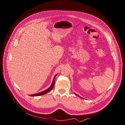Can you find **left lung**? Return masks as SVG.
<instances>
[{"mask_svg": "<svg viewBox=\"0 0 125 125\" xmlns=\"http://www.w3.org/2000/svg\"><path fill=\"white\" fill-rule=\"evenodd\" d=\"M75 94V95H77V96H79V97H81V98H82V97H80V96H79V95H78V94Z\"/></svg>", "mask_w": 125, "mask_h": 125, "instance_id": "1", "label": "left lung"}]
</instances>
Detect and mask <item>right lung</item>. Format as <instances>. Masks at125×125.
<instances>
[{
    "instance_id": "right-lung-1",
    "label": "right lung",
    "mask_w": 125,
    "mask_h": 125,
    "mask_svg": "<svg viewBox=\"0 0 125 125\" xmlns=\"http://www.w3.org/2000/svg\"><path fill=\"white\" fill-rule=\"evenodd\" d=\"M56 75H55V76H54L53 77V81H52V84L51 85V86L49 88H48V89H46L45 90L43 91L42 92H41V93H39L38 94H32V95H30V96H40V95H43V94H45L47 93H48V92H50V91H51L53 87L54 86V84H55V78L56 77Z\"/></svg>"
}]
</instances>
